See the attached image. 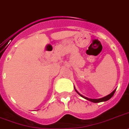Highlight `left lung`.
<instances>
[{
	"instance_id": "left-lung-1",
	"label": "left lung",
	"mask_w": 129,
	"mask_h": 129,
	"mask_svg": "<svg viewBox=\"0 0 129 129\" xmlns=\"http://www.w3.org/2000/svg\"><path fill=\"white\" fill-rule=\"evenodd\" d=\"M115 90H116V89L114 90L111 93V94H110L109 95H108V96H105V97H104V98H100V99H90V98H86V97H85V96H82L81 94H80L77 91V92L81 96H82L83 98H84L85 99H86V100H89V101L90 102H94V103H98V102H105V101H107V100H110V98L112 97V96H113V94H114V93L115 92Z\"/></svg>"
}]
</instances>
